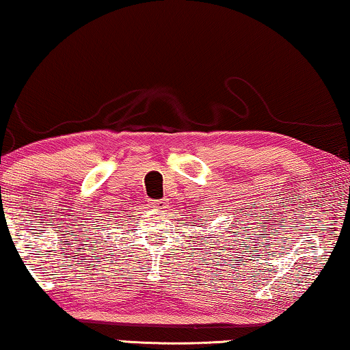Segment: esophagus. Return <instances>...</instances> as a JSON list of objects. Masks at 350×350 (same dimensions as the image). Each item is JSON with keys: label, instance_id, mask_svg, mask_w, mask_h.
<instances>
[{"label": "esophagus", "instance_id": "34e87169", "mask_svg": "<svg viewBox=\"0 0 350 350\" xmlns=\"http://www.w3.org/2000/svg\"><path fill=\"white\" fill-rule=\"evenodd\" d=\"M150 207H154L155 211H165L166 202L163 200H152L150 201Z\"/></svg>", "mask_w": 350, "mask_h": 350}]
</instances>
